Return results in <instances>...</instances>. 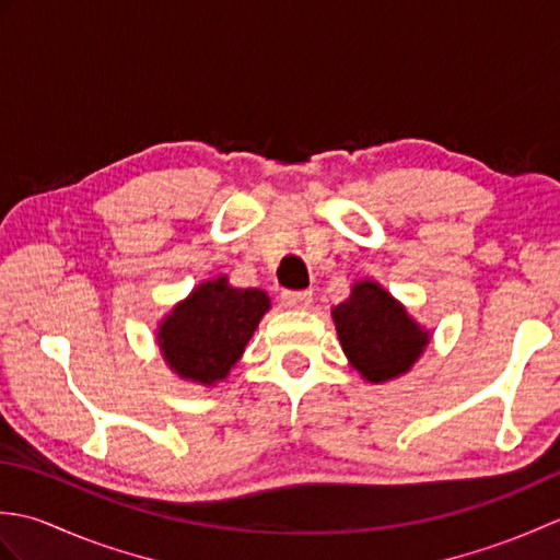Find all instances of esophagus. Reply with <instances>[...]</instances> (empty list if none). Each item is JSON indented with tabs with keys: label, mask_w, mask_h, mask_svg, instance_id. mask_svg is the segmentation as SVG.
I'll return each mask as SVG.
<instances>
[{
	"label": "esophagus",
	"mask_w": 560,
	"mask_h": 560,
	"mask_svg": "<svg viewBox=\"0 0 560 560\" xmlns=\"http://www.w3.org/2000/svg\"><path fill=\"white\" fill-rule=\"evenodd\" d=\"M313 291H283L281 303L283 307H291V311H303V307L311 305Z\"/></svg>",
	"instance_id": "1"
}]
</instances>
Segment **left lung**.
Here are the masks:
<instances>
[{
  "instance_id": "obj_1",
  "label": "left lung",
  "mask_w": 560,
  "mask_h": 560,
  "mask_svg": "<svg viewBox=\"0 0 560 560\" xmlns=\"http://www.w3.org/2000/svg\"><path fill=\"white\" fill-rule=\"evenodd\" d=\"M335 325L343 353L371 383H385L407 373L431 335L373 281H359L351 299L337 305Z\"/></svg>"
}]
</instances>
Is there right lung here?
Returning <instances> with one entry per match:
<instances>
[{"mask_svg": "<svg viewBox=\"0 0 560 560\" xmlns=\"http://www.w3.org/2000/svg\"><path fill=\"white\" fill-rule=\"evenodd\" d=\"M267 311L265 291L233 289L225 277L201 283L161 325L163 359L180 377L217 383L241 359Z\"/></svg>", "mask_w": 560, "mask_h": 560, "instance_id": "right-lung-1", "label": "right lung"}]
</instances>
